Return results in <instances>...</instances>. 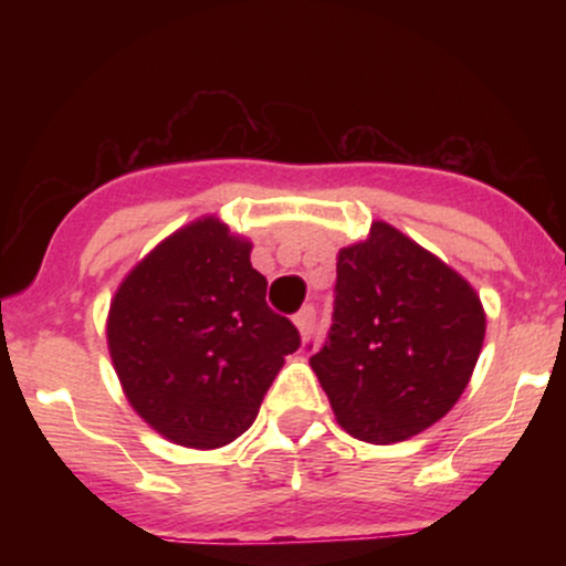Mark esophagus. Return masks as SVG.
Returning <instances> with one entry per match:
<instances>
[{"label":"esophagus","mask_w":566,"mask_h":566,"mask_svg":"<svg viewBox=\"0 0 566 566\" xmlns=\"http://www.w3.org/2000/svg\"><path fill=\"white\" fill-rule=\"evenodd\" d=\"M295 327H297V333H301L303 340H308L311 333H314V327H316L314 305H305L303 311H297V314H295Z\"/></svg>","instance_id":"esophagus-1"}]
</instances>
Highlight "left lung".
<instances>
[{
	"label": "left lung",
	"mask_w": 566,
	"mask_h": 566,
	"mask_svg": "<svg viewBox=\"0 0 566 566\" xmlns=\"http://www.w3.org/2000/svg\"><path fill=\"white\" fill-rule=\"evenodd\" d=\"M476 290L433 252L375 220L337 252L333 327L311 356L337 423L394 444L444 418L482 354Z\"/></svg>",
	"instance_id": "obj_1"
}]
</instances>
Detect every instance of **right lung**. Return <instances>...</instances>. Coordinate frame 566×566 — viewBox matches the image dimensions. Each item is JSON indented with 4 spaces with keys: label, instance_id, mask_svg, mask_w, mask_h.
I'll list each match as a JSON object with an SVG mask.
<instances>
[{
    "label": "right lung",
    "instance_id": "obj_1",
    "mask_svg": "<svg viewBox=\"0 0 566 566\" xmlns=\"http://www.w3.org/2000/svg\"><path fill=\"white\" fill-rule=\"evenodd\" d=\"M252 244L216 216L184 226L125 276L108 308V350L127 401L180 447L242 437L301 335L265 303Z\"/></svg>",
    "mask_w": 566,
    "mask_h": 566
}]
</instances>
